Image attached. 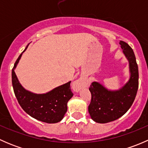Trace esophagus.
I'll return each mask as SVG.
<instances>
[{"label": "esophagus", "instance_id": "34e87169", "mask_svg": "<svg viewBox=\"0 0 148 148\" xmlns=\"http://www.w3.org/2000/svg\"><path fill=\"white\" fill-rule=\"evenodd\" d=\"M84 79H79L74 82V83H73V88H74V91L77 92L82 86H84Z\"/></svg>", "mask_w": 148, "mask_h": 148}]
</instances>
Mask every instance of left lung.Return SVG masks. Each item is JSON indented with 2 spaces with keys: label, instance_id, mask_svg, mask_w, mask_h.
Segmentation results:
<instances>
[{
  "label": "left lung",
  "instance_id": "1",
  "mask_svg": "<svg viewBox=\"0 0 148 148\" xmlns=\"http://www.w3.org/2000/svg\"><path fill=\"white\" fill-rule=\"evenodd\" d=\"M120 44L129 61L130 78L117 91L108 90L95 82L92 83L89 88L92 99L88 110L91 118L98 123H107L122 117L130 108L138 92L139 73L135 53L125 41Z\"/></svg>",
  "mask_w": 148,
  "mask_h": 148
}]
</instances>
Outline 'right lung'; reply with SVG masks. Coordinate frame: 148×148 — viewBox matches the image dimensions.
<instances>
[{
    "label": "right lung",
    "instance_id": "add662e5",
    "mask_svg": "<svg viewBox=\"0 0 148 148\" xmlns=\"http://www.w3.org/2000/svg\"><path fill=\"white\" fill-rule=\"evenodd\" d=\"M21 56V53L12 69V84L19 104L28 114L36 120L46 123L60 122L67 111V102L73 96L70 87L71 82L42 95L28 92L19 83L14 71Z\"/></svg>",
    "mask_w": 148,
    "mask_h": 148
}]
</instances>
